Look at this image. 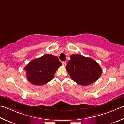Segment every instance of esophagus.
<instances>
[{
	"label": "esophagus",
	"instance_id": "obj_1",
	"mask_svg": "<svg viewBox=\"0 0 124 124\" xmlns=\"http://www.w3.org/2000/svg\"><path fill=\"white\" fill-rule=\"evenodd\" d=\"M62 63L63 66H66V64H67L66 62H64V61H63V62H62Z\"/></svg>",
	"mask_w": 124,
	"mask_h": 124
}]
</instances>
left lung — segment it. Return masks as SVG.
Returning a JSON list of instances; mask_svg holds the SVG:
<instances>
[{
    "label": "left lung",
    "mask_w": 124,
    "mask_h": 124,
    "mask_svg": "<svg viewBox=\"0 0 124 124\" xmlns=\"http://www.w3.org/2000/svg\"><path fill=\"white\" fill-rule=\"evenodd\" d=\"M70 57L66 68L72 80L78 85L86 86L100 77L102 69L95 60L78 54Z\"/></svg>",
    "instance_id": "left-lung-1"
}]
</instances>
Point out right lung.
<instances>
[{"mask_svg":"<svg viewBox=\"0 0 124 124\" xmlns=\"http://www.w3.org/2000/svg\"><path fill=\"white\" fill-rule=\"evenodd\" d=\"M62 65L57 56L46 54L31 61L24 69L29 81L40 85L52 80L56 70Z\"/></svg>","mask_w":124,"mask_h":124,"instance_id":"obj_1","label":"right lung"}]
</instances>
